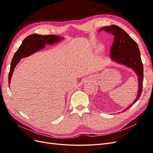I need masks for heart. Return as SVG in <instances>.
Masks as SVG:
<instances>
[{
    "label": "heart",
    "mask_w": 153,
    "mask_h": 153,
    "mask_svg": "<svg viewBox=\"0 0 153 153\" xmlns=\"http://www.w3.org/2000/svg\"><path fill=\"white\" fill-rule=\"evenodd\" d=\"M102 48H103V47H101L99 48V49H100V50H101V49H102Z\"/></svg>",
    "instance_id": "obj_1"
}]
</instances>
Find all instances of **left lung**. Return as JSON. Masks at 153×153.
Segmentation results:
<instances>
[{
	"label": "left lung",
	"instance_id": "left-lung-1",
	"mask_svg": "<svg viewBox=\"0 0 153 153\" xmlns=\"http://www.w3.org/2000/svg\"><path fill=\"white\" fill-rule=\"evenodd\" d=\"M104 30L114 36L113 45L110 49V57L119 64L131 69L138 78V91L135 100L125 108L123 112L129 109L139 99L142 91L143 80V67L140 53L137 43L121 27L115 25L105 26L98 32Z\"/></svg>",
	"mask_w": 153,
	"mask_h": 153
}]
</instances>
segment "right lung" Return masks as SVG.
Segmentation results:
<instances>
[{
	"label": "right lung",
	"instance_id": "right-lung-1",
	"mask_svg": "<svg viewBox=\"0 0 153 153\" xmlns=\"http://www.w3.org/2000/svg\"><path fill=\"white\" fill-rule=\"evenodd\" d=\"M64 39L62 37L55 35L42 36L37 34H32L28 36L22 41L19 48L14 54L11 63L10 73H9L8 80L9 84L10 82L15 68L20 62V59L30 56L32 54L45 48L46 45H52L59 42Z\"/></svg>",
	"mask_w": 153,
	"mask_h": 153
}]
</instances>
